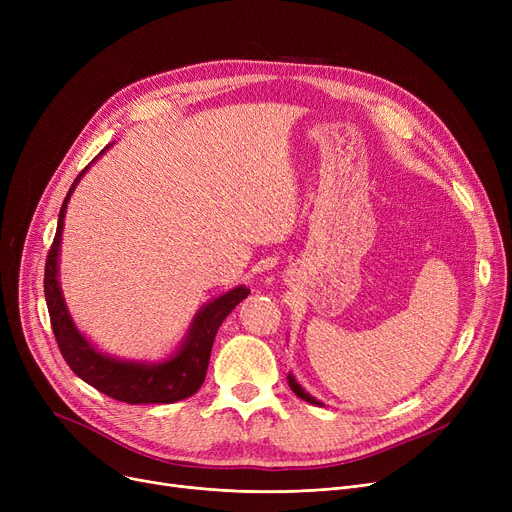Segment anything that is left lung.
I'll use <instances>...</instances> for the list:
<instances>
[{"label": "left lung", "instance_id": "obj_1", "mask_svg": "<svg viewBox=\"0 0 512 512\" xmlns=\"http://www.w3.org/2000/svg\"><path fill=\"white\" fill-rule=\"evenodd\" d=\"M288 384H290L292 392H294V394H297L299 398H303V400L311 402V405H317V407H324V405H321V402H319L317 398H313V396H311L309 392H305V390L301 388V384H299L297 380H294V375H292V373H288Z\"/></svg>", "mask_w": 512, "mask_h": 512}]
</instances>
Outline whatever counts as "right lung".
Segmentation results:
<instances>
[{
    "instance_id": "right-lung-1",
    "label": "right lung",
    "mask_w": 512,
    "mask_h": 512,
    "mask_svg": "<svg viewBox=\"0 0 512 512\" xmlns=\"http://www.w3.org/2000/svg\"><path fill=\"white\" fill-rule=\"evenodd\" d=\"M107 149H110V145H107L99 155H103ZM99 155L95 159H99ZM95 159L91 164H95ZM91 164L76 176L60 207L56 238H53V245L45 261V301L49 309L53 336L58 340L60 353L80 380H85L89 386L97 388L105 396L116 398L120 402H128V405H155V402L157 405L159 402L168 405V402H178L182 398L193 396L205 380L211 346L215 334H218L222 326V321L242 299L249 297L251 290L247 286H236L222 294V297L207 303L203 309H199L182 346L166 361L137 363L99 353L97 348L76 330L58 282V255L66 207L78 180L85 176Z\"/></svg>"
}]
</instances>
